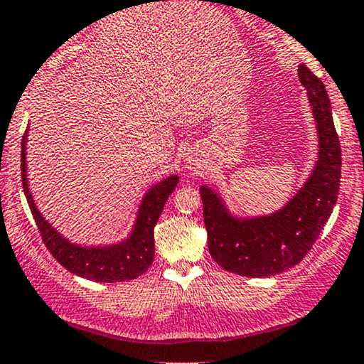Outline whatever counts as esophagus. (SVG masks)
I'll list each match as a JSON object with an SVG mask.
<instances>
[{"mask_svg": "<svg viewBox=\"0 0 364 364\" xmlns=\"http://www.w3.org/2000/svg\"><path fill=\"white\" fill-rule=\"evenodd\" d=\"M188 162H190V164H191V166H198V164H196V162H193V161H191V159H188ZM198 168H200V166H198Z\"/></svg>", "mask_w": 364, "mask_h": 364, "instance_id": "esophagus-1", "label": "esophagus"}]
</instances>
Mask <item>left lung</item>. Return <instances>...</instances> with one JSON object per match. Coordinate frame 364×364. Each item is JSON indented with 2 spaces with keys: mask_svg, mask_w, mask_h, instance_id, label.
I'll return each mask as SVG.
<instances>
[{
  "mask_svg": "<svg viewBox=\"0 0 364 364\" xmlns=\"http://www.w3.org/2000/svg\"><path fill=\"white\" fill-rule=\"evenodd\" d=\"M299 82L318 133V156L310 176L291 200L267 215H235L210 186H200L208 252L217 265L245 277H270L298 265L318 240L337 203L341 186V144L332 106L320 78L299 65Z\"/></svg>",
  "mask_w": 364,
  "mask_h": 364,
  "instance_id": "1",
  "label": "left lung"
}]
</instances>
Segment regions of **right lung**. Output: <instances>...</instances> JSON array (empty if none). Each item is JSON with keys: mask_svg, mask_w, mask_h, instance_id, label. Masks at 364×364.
Segmentation results:
<instances>
[{"mask_svg": "<svg viewBox=\"0 0 364 364\" xmlns=\"http://www.w3.org/2000/svg\"><path fill=\"white\" fill-rule=\"evenodd\" d=\"M179 178L171 174L162 181L156 183L145 191L141 198L136 219L132 231L118 243L85 246L70 241L53 228L46 217L37 208L34 196L28 188L27 178V132L22 139V186L25 198L34 215L43 241L53 257L65 267L68 272L80 275L83 279L95 282H121L132 281L147 272L154 260V228L162 214L166 200L176 188Z\"/></svg>", "mask_w": 364, "mask_h": 364, "instance_id": "right-lung-1", "label": "right lung"}]
</instances>
